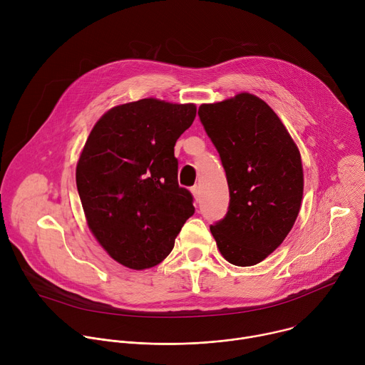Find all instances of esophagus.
I'll return each mask as SVG.
<instances>
[{
	"instance_id": "34e87169",
	"label": "esophagus",
	"mask_w": 365,
	"mask_h": 365,
	"mask_svg": "<svg viewBox=\"0 0 365 365\" xmlns=\"http://www.w3.org/2000/svg\"><path fill=\"white\" fill-rule=\"evenodd\" d=\"M190 192H192L195 200L199 202V200H200V187H199V186H193V187L190 189Z\"/></svg>"
}]
</instances>
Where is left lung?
Here are the masks:
<instances>
[{
  "instance_id": "left-lung-1",
  "label": "left lung",
  "mask_w": 365,
  "mask_h": 365,
  "mask_svg": "<svg viewBox=\"0 0 365 365\" xmlns=\"http://www.w3.org/2000/svg\"><path fill=\"white\" fill-rule=\"evenodd\" d=\"M197 115L220 153L230 187L228 212L211 232L227 262L254 266L284 241L299 215V148L277 114L247 92L202 103Z\"/></svg>"
}]
</instances>
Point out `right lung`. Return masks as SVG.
Masks as SVG:
<instances>
[{
	"mask_svg": "<svg viewBox=\"0 0 365 365\" xmlns=\"http://www.w3.org/2000/svg\"><path fill=\"white\" fill-rule=\"evenodd\" d=\"M195 117L193 103L144 98L103 114L83 145L76 186L88 227L128 269L162 263L195 214L175 158V144Z\"/></svg>",
	"mask_w": 365,
	"mask_h": 365,
	"instance_id": "1",
	"label": "right lung"
}]
</instances>
